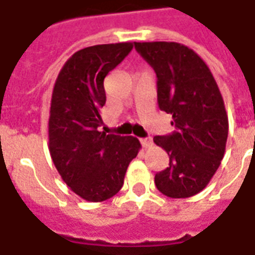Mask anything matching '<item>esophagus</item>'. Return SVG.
I'll return each instance as SVG.
<instances>
[{
  "label": "esophagus",
  "instance_id": "esophagus-1",
  "mask_svg": "<svg viewBox=\"0 0 255 255\" xmlns=\"http://www.w3.org/2000/svg\"><path fill=\"white\" fill-rule=\"evenodd\" d=\"M140 143H142V146L144 148H147V147H150L152 144V139L151 137H144V139H140Z\"/></svg>",
  "mask_w": 255,
  "mask_h": 255
}]
</instances>
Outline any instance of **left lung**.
I'll list each match as a JSON object with an SVG mask.
<instances>
[{
	"label": "left lung",
	"mask_w": 255,
	"mask_h": 255,
	"mask_svg": "<svg viewBox=\"0 0 255 255\" xmlns=\"http://www.w3.org/2000/svg\"><path fill=\"white\" fill-rule=\"evenodd\" d=\"M135 48L156 74L161 111L175 131L154 137L169 155L155 174L158 190L171 199L197 195L208 185L226 151L228 118L214 75L195 51L174 41H144Z\"/></svg>",
	"instance_id": "obj_1"
}]
</instances>
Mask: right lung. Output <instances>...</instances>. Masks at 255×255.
Returning a JSON list of instances; mask_svg holds the SVG:
<instances>
[{
	"instance_id": "1",
	"label": "right lung",
	"mask_w": 255,
	"mask_h": 255,
	"mask_svg": "<svg viewBox=\"0 0 255 255\" xmlns=\"http://www.w3.org/2000/svg\"><path fill=\"white\" fill-rule=\"evenodd\" d=\"M132 47L128 41L77 51L54 85L48 119L51 158L62 180L86 201L99 203L116 195L140 150L136 137L99 129L100 109L107 101L104 80Z\"/></svg>"
}]
</instances>
